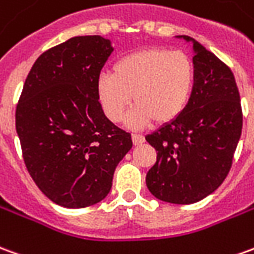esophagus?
<instances>
[{"mask_svg":"<svg viewBox=\"0 0 254 254\" xmlns=\"http://www.w3.org/2000/svg\"><path fill=\"white\" fill-rule=\"evenodd\" d=\"M132 140H133V144L140 145L144 143V136H143V134H137V133H133Z\"/></svg>","mask_w":254,"mask_h":254,"instance_id":"esophagus-1","label":"esophagus"}]
</instances>
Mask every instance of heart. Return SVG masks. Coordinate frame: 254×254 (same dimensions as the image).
Instances as JSON below:
<instances>
[{
  "label": "heart",
  "instance_id": "b5f03b06",
  "mask_svg": "<svg viewBox=\"0 0 254 254\" xmlns=\"http://www.w3.org/2000/svg\"><path fill=\"white\" fill-rule=\"evenodd\" d=\"M195 79V63L189 53L148 48L117 60L111 75L97 78L96 92L104 114L113 122L121 121L133 100L136 107L127 118L130 127H143L151 120L165 125L189 107Z\"/></svg>",
  "mask_w": 254,
  "mask_h": 254
}]
</instances>
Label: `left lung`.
Wrapping results in <instances>:
<instances>
[{
  "instance_id": "1",
  "label": "left lung",
  "mask_w": 254,
  "mask_h": 254,
  "mask_svg": "<svg viewBox=\"0 0 254 254\" xmlns=\"http://www.w3.org/2000/svg\"><path fill=\"white\" fill-rule=\"evenodd\" d=\"M196 79L189 107L177 120L145 140L157 162L145 176L161 201L189 205L203 199L224 182L242 132V107L231 68L194 38Z\"/></svg>"
}]
</instances>
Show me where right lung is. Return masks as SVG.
<instances>
[{
    "label": "right lung",
    "instance_id": "obj_1",
    "mask_svg": "<svg viewBox=\"0 0 254 254\" xmlns=\"http://www.w3.org/2000/svg\"><path fill=\"white\" fill-rule=\"evenodd\" d=\"M113 52L100 35L74 37L35 60L16 106L24 164L38 189L64 207H86L109 194L130 133L104 115L97 78Z\"/></svg>",
    "mask_w": 254,
    "mask_h": 254
}]
</instances>
